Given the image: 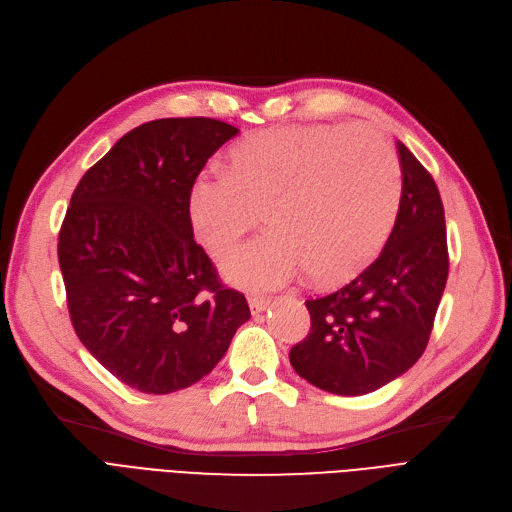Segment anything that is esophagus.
<instances>
[{
    "label": "esophagus",
    "instance_id": "obj_1",
    "mask_svg": "<svg viewBox=\"0 0 512 512\" xmlns=\"http://www.w3.org/2000/svg\"><path fill=\"white\" fill-rule=\"evenodd\" d=\"M249 307H251V314H261V311H265L270 307V299L265 297H251L249 299Z\"/></svg>",
    "mask_w": 512,
    "mask_h": 512
}]
</instances>
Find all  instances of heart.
Listing matches in <instances>:
<instances>
[{"instance_id": "1", "label": "heart", "mask_w": 512, "mask_h": 512, "mask_svg": "<svg viewBox=\"0 0 512 512\" xmlns=\"http://www.w3.org/2000/svg\"><path fill=\"white\" fill-rule=\"evenodd\" d=\"M399 198L402 165L379 131L322 125L242 142L228 173L196 177L188 213L219 257L265 211L270 232L226 257L221 272L247 291H276L305 270L320 284L364 270L395 224Z\"/></svg>"}]
</instances>
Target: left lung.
I'll return each instance as SVG.
<instances>
[{"label": "left lung", "mask_w": 512, "mask_h": 512, "mask_svg": "<svg viewBox=\"0 0 512 512\" xmlns=\"http://www.w3.org/2000/svg\"><path fill=\"white\" fill-rule=\"evenodd\" d=\"M402 198L381 255L339 291L305 301L311 330L288 358L314 387L364 395L425 351L448 280L446 215L431 173L397 142Z\"/></svg>", "instance_id": "left-lung-1"}]
</instances>
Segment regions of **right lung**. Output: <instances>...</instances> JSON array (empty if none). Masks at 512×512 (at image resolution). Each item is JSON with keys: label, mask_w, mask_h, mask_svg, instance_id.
Segmentation results:
<instances>
[{"label": "right lung", "mask_w": 512, "mask_h": 512, "mask_svg": "<svg viewBox=\"0 0 512 512\" xmlns=\"http://www.w3.org/2000/svg\"><path fill=\"white\" fill-rule=\"evenodd\" d=\"M236 133L207 117L144 123L71 196L58 236L71 322L131 389L165 395L198 383L251 318L194 242L188 213L198 173Z\"/></svg>", "instance_id": "obj_1"}]
</instances>
